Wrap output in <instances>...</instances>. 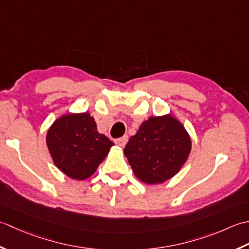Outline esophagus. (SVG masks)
I'll return each mask as SVG.
<instances>
[{"label": "esophagus", "mask_w": 249, "mask_h": 249, "mask_svg": "<svg viewBox=\"0 0 249 249\" xmlns=\"http://www.w3.org/2000/svg\"><path fill=\"white\" fill-rule=\"evenodd\" d=\"M115 143L117 144L118 146H120V147H124L125 144L128 143V135H124L123 138L117 139V140L115 141Z\"/></svg>", "instance_id": "esophagus-1"}]
</instances>
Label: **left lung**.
Wrapping results in <instances>:
<instances>
[{"mask_svg": "<svg viewBox=\"0 0 249 249\" xmlns=\"http://www.w3.org/2000/svg\"><path fill=\"white\" fill-rule=\"evenodd\" d=\"M190 151L188 132L171 114L144 121L124 149L135 176L149 185L161 184L178 173Z\"/></svg>", "mask_w": 249, "mask_h": 249, "instance_id": "8db88e82", "label": "left lung"}]
</instances>
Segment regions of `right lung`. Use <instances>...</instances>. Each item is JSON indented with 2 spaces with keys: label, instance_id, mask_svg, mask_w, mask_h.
Listing matches in <instances>:
<instances>
[{
  "label": "right lung",
  "instance_id": "obj_1",
  "mask_svg": "<svg viewBox=\"0 0 249 249\" xmlns=\"http://www.w3.org/2000/svg\"><path fill=\"white\" fill-rule=\"evenodd\" d=\"M46 144L54 165L77 180L92 175L114 145L99 133L89 113L61 116L49 128Z\"/></svg>",
  "mask_w": 249,
  "mask_h": 249
}]
</instances>
